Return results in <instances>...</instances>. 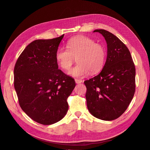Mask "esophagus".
Here are the masks:
<instances>
[{"mask_svg":"<svg viewBox=\"0 0 150 150\" xmlns=\"http://www.w3.org/2000/svg\"><path fill=\"white\" fill-rule=\"evenodd\" d=\"M75 82L77 84H80L83 82V80L82 79H75Z\"/></svg>","mask_w":150,"mask_h":150,"instance_id":"34e87169","label":"esophagus"}]
</instances>
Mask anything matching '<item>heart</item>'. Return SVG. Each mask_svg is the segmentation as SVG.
<instances>
[{
  "label": "heart",
  "mask_w": 150,
  "mask_h": 150,
  "mask_svg": "<svg viewBox=\"0 0 150 150\" xmlns=\"http://www.w3.org/2000/svg\"><path fill=\"white\" fill-rule=\"evenodd\" d=\"M55 56L58 65L64 71L71 69L76 58L78 64L69 73L81 78L89 71L95 74L102 69L106 59V51L103 45L96 43L93 39L79 35L68 40L66 48H58Z\"/></svg>",
  "instance_id": "b5f03b06"
}]
</instances>
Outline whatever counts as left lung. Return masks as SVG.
I'll return each mask as SVG.
<instances>
[{
	"instance_id": "8db88e82",
	"label": "left lung",
	"mask_w": 150,
	"mask_h": 150,
	"mask_svg": "<svg viewBox=\"0 0 150 150\" xmlns=\"http://www.w3.org/2000/svg\"><path fill=\"white\" fill-rule=\"evenodd\" d=\"M105 39L107 58L98 75L84 81L88 110L104 121L117 119L128 108L135 92V66L126 45L116 35L104 29L94 33Z\"/></svg>"
}]
</instances>
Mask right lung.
Listing matches in <instances>:
<instances>
[{"label": "right lung", "mask_w": 150, "mask_h": 150, "mask_svg": "<svg viewBox=\"0 0 150 150\" xmlns=\"http://www.w3.org/2000/svg\"><path fill=\"white\" fill-rule=\"evenodd\" d=\"M64 35L30 43L18 57L13 71L21 108L32 120L44 125L64 117L69 108L67 99L76 86L72 77L58 69L56 59Z\"/></svg>", "instance_id": "right-lung-1"}]
</instances>
